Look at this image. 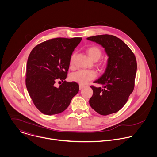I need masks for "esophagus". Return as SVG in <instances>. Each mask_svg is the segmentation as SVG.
I'll list each match as a JSON object with an SVG mask.
<instances>
[{"instance_id": "1", "label": "esophagus", "mask_w": 157, "mask_h": 157, "mask_svg": "<svg viewBox=\"0 0 157 157\" xmlns=\"http://www.w3.org/2000/svg\"><path fill=\"white\" fill-rule=\"evenodd\" d=\"M84 87H85V86L82 85V84H79V89H80V90H81V89H82Z\"/></svg>"}]
</instances>
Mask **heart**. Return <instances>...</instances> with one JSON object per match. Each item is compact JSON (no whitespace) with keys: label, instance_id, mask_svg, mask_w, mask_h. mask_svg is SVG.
I'll return each mask as SVG.
<instances>
[{"label":"heart","instance_id":"heart-1","mask_svg":"<svg viewBox=\"0 0 157 157\" xmlns=\"http://www.w3.org/2000/svg\"><path fill=\"white\" fill-rule=\"evenodd\" d=\"M86 52L91 59L94 61H98L102 55V52L101 49L96 46H91L87 48ZM75 55L73 54L70 58V64H72L74 61ZM97 75L93 70H82L74 72L71 74L70 79L75 82L79 83L82 85L87 84L89 81L94 79L96 77Z\"/></svg>","mask_w":157,"mask_h":157}]
</instances>
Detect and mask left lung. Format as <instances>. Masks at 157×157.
<instances>
[{
	"label": "left lung",
	"mask_w": 157,
	"mask_h": 157,
	"mask_svg": "<svg viewBox=\"0 0 157 157\" xmlns=\"http://www.w3.org/2000/svg\"><path fill=\"white\" fill-rule=\"evenodd\" d=\"M87 40L101 44L108 56L105 72L94 82L102 87L91 86L93 94L89 104L101 115L116 113L133 92L137 68L136 56L123 41L114 35H96Z\"/></svg>",
	"instance_id": "left-lung-1"
}]
</instances>
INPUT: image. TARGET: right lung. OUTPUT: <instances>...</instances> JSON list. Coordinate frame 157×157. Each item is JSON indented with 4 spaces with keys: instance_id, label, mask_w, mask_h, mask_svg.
<instances>
[{
    "instance_id": "right-lung-1",
    "label": "right lung",
    "mask_w": 157,
    "mask_h": 157,
    "mask_svg": "<svg viewBox=\"0 0 157 157\" xmlns=\"http://www.w3.org/2000/svg\"><path fill=\"white\" fill-rule=\"evenodd\" d=\"M82 38H56L41 43L31 52L27 61L25 84L36 107L44 114H59L68 107L79 91V85L64 81L70 58ZM57 80L63 83L58 88Z\"/></svg>"
}]
</instances>
